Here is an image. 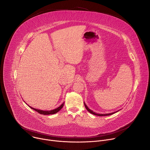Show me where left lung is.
Segmentation results:
<instances>
[{
    "label": "left lung",
    "instance_id": "1",
    "mask_svg": "<svg viewBox=\"0 0 150 150\" xmlns=\"http://www.w3.org/2000/svg\"><path fill=\"white\" fill-rule=\"evenodd\" d=\"M84 105H85V108H86V109L90 112V113H92V114H93V115H96V116H109V115H113V114H114L115 113H116V112H113V113H108V114H98V113H95V112H94L93 111H92L91 110H90L88 107H87V105L85 104V103H84Z\"/></svg>",
    "mask_w": 150,
    "mask_h": 150
}]
</instances>
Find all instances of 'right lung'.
I'll use <instances>...</instances> for the list:
<instances>
[{"label": "right lung", "instance_id": "right-lung-1", "mask_svg": "<svg viewBox=\"0 0 150 150\" xmlns=\"http://www.w3.org/2000/svg\"><path fill=\"white\" fill-rule=\"evenodd\" d=\"M27 104V103H26ZM64 105V103L63 104H62L59 107H58L57 108L54 109V110H38V109H36L34 108H31V107L30 106V108L33 110H34L35 111L37 112L38 113H39L41 115H53V114H55L56 113H57L60 110H61V109L63 108V106Z\"/></svg>", "mask_w": 150, "mask_h": 150}]
</instances>
